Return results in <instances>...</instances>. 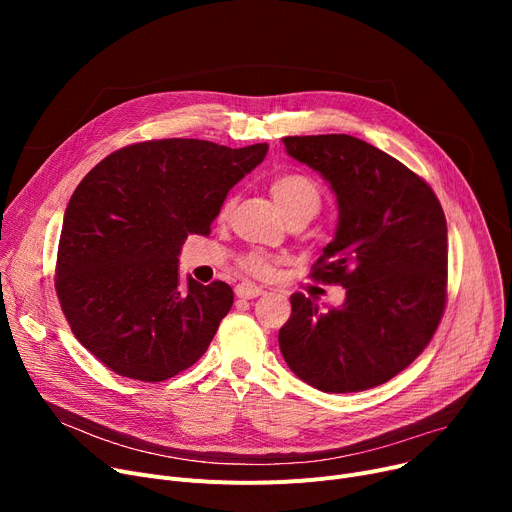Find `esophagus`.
Returning a JSON list of instances; mask_svg holds the SVG:
<instances>
[{"label":"esophagus","mask_w":512,"mask_h":512,"mask_svg":"<svg viewBox=\"0 0 512 512\" xmlns=\"http://www.w3.org/2000/svg\"><path fill=\"white\" fill-rule=\"evenodd\" d=\"M234 292H236L238 299H255V297H261L263 288L255 286V284H249V282H240V284H236Z\"/></svg>","instance_id":"esophagus-1"}]
</instances>
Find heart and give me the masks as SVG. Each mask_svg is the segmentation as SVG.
Here are the masks:
<instances>
[{"mask_svg":"<svg viewBox=\"0 0 512 512\" xmlns=\"http://www.w3.org/2000/svg\"><path fill=\"white\" fill-rule=\"evenodd\" d=\"M270 193L288 222L299 218L311 220L321 207V188L313 178L305 174L276 176L270 182ZM240 267L253 276L265 278L274 272L276 259L265 253L253 251L240 259Z\"/></svg>","mask_w":512,"mask_h":512,"instance_id":"heart-1","label":"heart"}]
</instances>
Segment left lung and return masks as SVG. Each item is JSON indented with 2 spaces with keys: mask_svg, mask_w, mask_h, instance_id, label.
<instances>
[{
  "mask_svg": "<svg viewBox=\"0 0 512 512\" xmlns=\"http://www.w3.org/2000/svg\"><path fill=\"white\" fill-rule=\"evenodd\" d=\"M286 153L330 182L338 226L313 265L346 299L321 311L303 292L278 342L297 378L321 392H361L409 367L446 305L448 230L432 186L351 134L282 139Z\"/></svg>",
  "mask_w": 512,
  "mask_h": 512,
  "instance_id": "8db88e82",
  "label": "left lung"
}]
</instances>
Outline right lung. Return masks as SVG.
<instances>
[{"mask_svg": "<svg viewBox=\"0 0 512 512\" xmlns=\"http://www.w3.org/2000/svg\"><path fill=\"white\" fill-rule=\"evenodd\" d=\"M267 143L128 145L101 159L64 213L56 292L76 340L130 380L164 382L201 359L234 303L226 282L180 284L188 234H209Z\"/></svg>", "mask_w": 512, "mask_h": 512, "instance_id": "1", "label": "right lung"}]
</instances>
